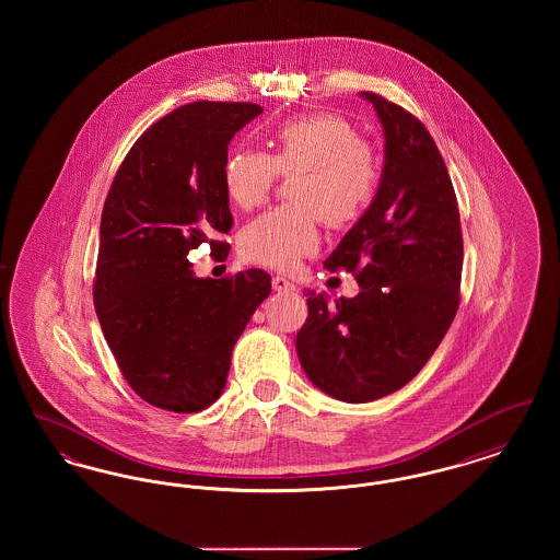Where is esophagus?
Returning <instances> with one entry per match:
<instances>
[{
  "instance_id": "obj_1",
  "label": "esophagus",
  "mask_w": 560,
  "mask_h": 560,
  "mask_svg": "<svg viewBox=\"0 0 560 560\" xmlns=\"http://www.w3.org/2000/svg\"><path fill=\"white\" fill-rule=\"evenodd\" d=\"M272 290H275V292L285 293L293 292L295 288H293V283L288 279V277L277 275V277H272Z\"/></svg>"
}]
</instances>
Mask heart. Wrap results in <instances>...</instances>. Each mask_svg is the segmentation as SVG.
<instances>
[{"mask_svg":"<svg viewBox=\"0 0 560 560\" xmlns=\"http://www.w3.org/2000/svg\"><path fill=\"white\" fill-rule=\"evenodd\" d=\"M270 147V158L252 149L233 151L222 183L237 208L252 210L265 203L279 172L295 174L290 183L295 203L254 218L240 233L247 260L292 268L317 249L319 215L331 226H345L365 212L380 180V161L347 119L327 113L279 124Z\"/></svg>","mask_w":560,"mask_h":560,"instance_id":"heart-1","label":"heart"}]
</instances>
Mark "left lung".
<instances>
[{
  "instance_id": "obj_1",
  "label": "left lung",
  "mask_w": 560,
  "mask_h": 560,
  "mask_svg": "<svg viewBox=\"0 0 560 560\" xmlns=\"http://www.w3.org/2000/svg\"><path fill=\"white\" fill-rule=\"evenodd\" d=\"M384 130V167L370 208L325 268L357 275L361 292L329 302L306 290L298 359L325 395L370 402L428 363L459 304L464 243L452 180L432 136L405 108L361 92Z\"/></svg>"
}]
</instances>
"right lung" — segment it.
<instances>
[{"instance_id":"1","label":"right lung","mask_w":560,"mask_h":560,"mask_svg":"<svg viewBox=\"0 0 560 560\" xmlns=\"http://www.w3.org/2000/svg\"><path fill=\"white\" fill-rule=\"evenodd\" d=\"M262 107L190 103L142 133L117 170L101 218L94 308L138 397L195 413L226 386L231 354L270 293V275L197 277L188 252L229 233V142Z\"/></svg>"}]
</instances>
